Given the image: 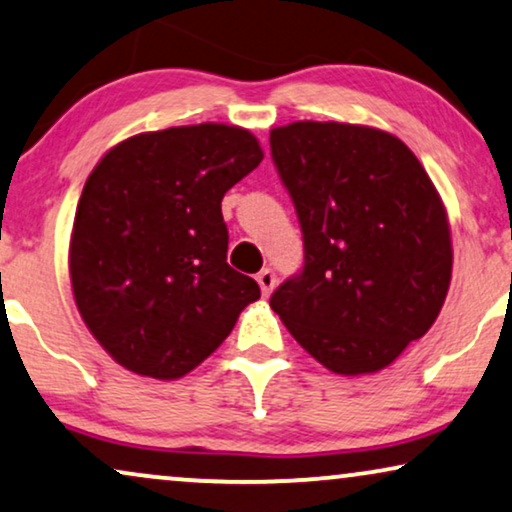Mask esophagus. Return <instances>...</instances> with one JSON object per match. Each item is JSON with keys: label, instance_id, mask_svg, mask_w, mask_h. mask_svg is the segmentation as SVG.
Returning a JSON list of instances; mask_svg holds the SVG:
<instances>
[{"label": "esophagus", "instance_id": "esophagus-1", "mask_svg": "<svg viewBox=\"0 0 512 512\" xmlns=\"http://www.w3.org/2000/svg\"><path fill=\"white\" fill-rule=\"evenodd\" d=\"M257 283H260L262 295L269 297L271 290H274V285H276V274L271 269H262L260 274H257Z\"/></svg>", "mask_w": 512, "mask_h": 512}]
</instances>
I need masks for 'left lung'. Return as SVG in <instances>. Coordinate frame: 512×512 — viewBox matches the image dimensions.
I'll return each instance as SVG.
<instances>
[{"label": "left lung", "mask_w": 512, "mask_h": 512, "mask_svg": "<svg viewBox=\"0 0 512 512\" xmlns=\"http://www.w3.org/2000/svg\"><path fill=\"white\" fill-rule=\"evenodd\" d=\"M269 142L304 234L302 274L271 295V309L330 372L384 370L431 330L452 281L438 189L381 128L292 121Z\"/></svg>", "instance_id": "1"}]
</instances>
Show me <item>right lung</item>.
Listing matches in <instances>:
<instances>
[{
    "label": "right lung",
    "mask_w": 512,
    "mask_h": 512,
    "mask_svg": "<svg viewBox=\"0 0 512 512\" xmlns=\"http://www.w3.org/2000/svg\"><path fill=\"white\" fill-rule=\"evenodd\" d=\"M262 159L248 128L196 124L133 135L91 170L70 283L88 332L121 367L185 377L260 299V285L227 264L222 199Z\"/></svg>",
    "instance_id": "add662e5"
}]
</instances>
